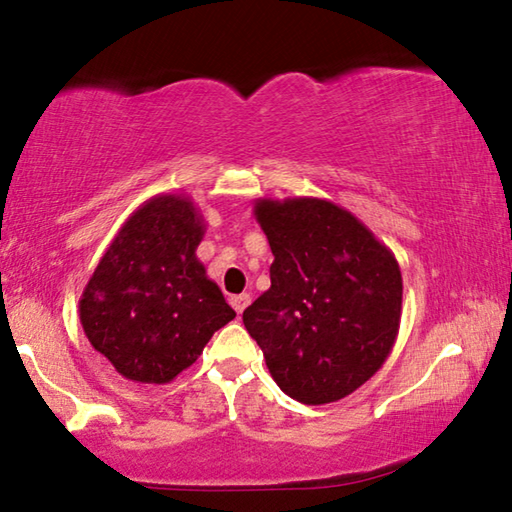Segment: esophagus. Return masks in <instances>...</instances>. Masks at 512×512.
Listing matches in <instances>:
<instances>
[{"label": "esophagus", "instance_id": "34e87169", "mask_svg": "<svg viewBox=\"0 0 512 512\" xmlns=\"http://www.w3.org/2000/svg\"><path fill=\"white\" fill-rule=\"evenodd\" d=\"M230 305L237 311V314H244V309L250 305V293H239V296H232Z\"/></svg>", "mask_w": 512, "mask_h": 512}]
</instances>
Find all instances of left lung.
Instances as JSON below:
<instances>
[{
  "instance_id": "obj_1",
  "label": "left lung",
  "mask_w": 512,
  "mask_h": 512,
  "mask_svg": "<svg viewBox=\"0 0 512 512\" xmlns=\"http://www.w3.org/2000/svg\"><path fill=\"white\" fill-rule=\"evenodd\" d=\"M255 214L275 259L271 289L244 311L248 334L293 400H343L393 350L400 266L366 225L329 201H262Z\"/></svg>"
}]
</instances>
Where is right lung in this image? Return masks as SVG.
<instances>
[{
    "instance_id": "1",
    "label": "right lung",
    "mask_w": 512,
    "mask_h": 512,
    "mask_svg": "<svg viewBox=\"0 0 512 512\" xmlns=\"http://www.w3.org/2000/svg\"><path fill=\"white\" fill-rule=\"evenodd\" d=\"M201 239V219L187 198H151L90 277L81 325L92 348L126 379L167 384L237 316L196 259Z\"/></svg>"
}]
</instances>
